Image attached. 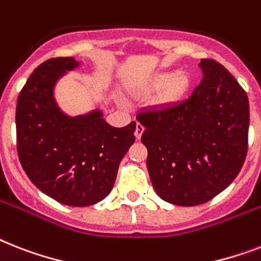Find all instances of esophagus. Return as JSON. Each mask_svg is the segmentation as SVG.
<instances>
[{
  "mask_svg": "<svg viewBox=\"0 0 261 261\" xmlns=\"http://www.w3.org/2000/svg\"><path fill=\"white\" fill-rule=\"evenodd\" d=\"M143 130H145V127L142 126L141 123H138L137 127H135V138L137 139H141L142 134H143Z\"/></svg>",
  "mask_w": 261,
  "mask_h": 261,
  "instance_id": "1",
  "label": "esophagus"
}]
</instances>
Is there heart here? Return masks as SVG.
Returning <instances> with one entry per match:
<instances>
[{"instance_id":"obj_1","label":"heart","mask_w":261,"mask_h":261,"mask_svg":"<svg viewBox=\"0 0 261 261\" xmlns=\"http://www.w3.org/2000/svg\"><path fill=\"white\" fill-rule=\"evenodd\" d=\"M192 88V77L186 71H162L134 87L138 95L155 94V105L160 109H170L179 105Z\"/></svg>"}]
</instances>
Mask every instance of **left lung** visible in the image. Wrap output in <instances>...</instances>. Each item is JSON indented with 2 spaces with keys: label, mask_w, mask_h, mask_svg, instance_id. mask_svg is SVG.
Returning a JSON list of instances; mask_svg holds the SVG:
<instances>
[{
  "label": "left lung",
  "mask_w": 261,
  "mask_h": 261,
  "mask_svg": "<svg viewBox=\"0 0 261 261\" xmlns=\"http://www.w3.org/2000/svg\"><path fill=\"white\" fill-rule=\"evenodd\" d=\"M201 84L170 109L137 116L145 127L147 170L166 202L196 206L232 184L248 149L249 103L233 76L215 60L200 61Z\"/></svg>",
  "instance_id": "left-lung-1"
}]
</instances>
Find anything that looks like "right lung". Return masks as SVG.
I'll return each instance as SVG.
<instances>
[{"label":"right lung","instance_id":"1","mask_svg":"<svg viewBox=\"0 0 261 261\" xmlns=\"http://www.w3.org/2000/svg\"><path fill=\"white\" fill-rule=\"evenodd\" d=\"M80 63L73 57L40 64L17 99L18 158L36 188L60 204L94 205L109 196L135 127H112L95 109L67 115L55 99L56 83Z\"/></svg>","mask_w":261,"mask_h":261}]
</instances>
